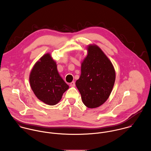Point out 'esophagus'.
Segmentation results:
<instances>
[{
    "label": "esophagus",
    "instance_id": "34e87169",
    "mask_svg": "<svg viewBox=\"0 0 151 151\" xmlns=\"http://www.w3.org/2000/svg\"><path fill=\"white\" fill-rule=\"evenodd\" d=\"M75 82L74 81H72L71 83H70V86H75Z\"/></svg>",
    "mask_w": 151,
    "mask_h": 151
}]
</instances>
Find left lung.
I'll list each match as a JSON object with an SVG mask.
<instances>
[{
    "label": "left lung",
    "instance_id": "8db88e82",
    "mask_svg": "<svg viewBox=\"0 0 151 151\" xmlns=\"http://www.w3.org/2000/svg\"><path fill=\"white\" fill-rule=\"evenodd\" d=\"M87 50L76 85L84 104L92 109L107 101L114 84L116 73L111 62L98 46L90 45Z\"/></svg>",
    "mask_w": 151,
    "mask_h": 151
}]
</instances>
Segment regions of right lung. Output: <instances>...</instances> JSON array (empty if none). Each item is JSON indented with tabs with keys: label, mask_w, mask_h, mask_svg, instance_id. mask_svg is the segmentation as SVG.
<instances>
[{
	"label": "right lung",
	"mask_w": 151,
	"mask_h": 151,
	"mask_svg": "<svg viewBox=\"0 0 151 151\" xmlns=\"http://www.w3.org/2000/svg\"><path fill=\"white\" fill-rule=\"evenodd\" d=\"M29 83L35 96L49 105L57 104L69 88L59 75L56 63L49 53L44 55L34 65Z\"/></svg>",
	"instance_id": "right-lung-1"
}]
</instances>
